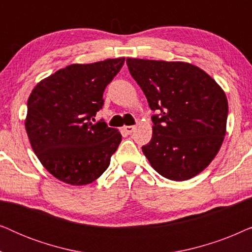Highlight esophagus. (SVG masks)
<instances>
[{"label":"esophagus","instance_id":"1","mask_svg":"<svg viewBox=\"0 0 252 252\" xmlns=\"http://www.w3.org/2000/svg\"><path fill=\"white\" fill-rule=\"evenodd\" d=\"M134 129H135V126H125V127H124V130H125L127 134H132L134 132Z\"/></svg>","mask_w":252,"mask_h":252}]
</instances>
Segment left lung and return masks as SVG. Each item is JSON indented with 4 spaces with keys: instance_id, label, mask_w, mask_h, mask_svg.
Wrapping results in <instances>:
<instances>
[{
    "instance_id": "left-lung-1",
    "label": "left lung",
    "mask_w": 252,
    "mask_h": 252,
    "mask_svg": "<svg viewBox=\"0 0 252 252\" xmlns=\"http://www.w3.org/2000/svg\"><path fill=\"white\" fill-rule=\"evenodd\" d=\"M129 73L142 89L153 119L144 156L161 177L185 181L209 166L226 134L225 92L195 65L127 58Z\"/></svg>"
}]
</instances>
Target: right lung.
Masks as SVG:
<instances>
[{
	"mask_svg": "<svg viewBox=\"0 0 252 252\" xmlns=\"http://www.w3.org/2000/svg\"><path fill=\"white\" fill-rule=\"evenodd\" d=\"M125 58L71 64L44 78L27 101L25 128L32 149L46 170L72 186L101 177L122 142L118 129L93 124L103 93Z\"/></svg>",
	"mask_w": 252,
	"mask_h": 252,
	"instance_id": "1",
	"label": "right lung"
}]
</instances>
